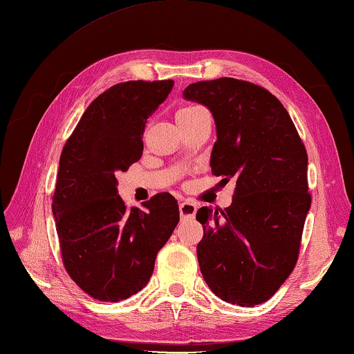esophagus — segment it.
Returning a JSON list of instances; mask_svg holds the SVG:
<instances>
[{
    "mask_svg": "<svg viewBox=\"0 0 354 354\" xmlns=\"http://www.w3.org/2000/svg\"><path fill=\"white\" fill-rule=\"evenodd\" d=\"M196 209H198L196 204H193V202H189V201L181 202V204H179V214H181V219H184V221L193 219L194 214H196Z\"/></svg>",
    "mask_w": 354,
    "mask_h": 354,
    "instance_id": "obj_1",
    "label": "esophagus"
}]
</instances>
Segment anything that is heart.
<instances>
[{
  "mask_svg": "<svg viewBox=\"0 0 354 354\" xmlns=\"http://www.w3.org/2000/svg\"><path fill=\"white\" fill-rule=\"evenodd\" d=\"M202 111H205V109L198 106V104H184V106H181V108L178 109V112H176V120L179 122V120L193 117V115L199 114V112H202Z\"/></svg>",
  "mask_w": 354,
  "mask_h": 354,
  "instance_id": "b5f03b06",
  "label": "heart"
}]
</instances>
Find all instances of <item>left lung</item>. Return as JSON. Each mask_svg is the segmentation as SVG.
<instances>
[{
  "label": "left lung",
  "instance_id": "obj_1",
  "mask_svg": "<svg viewBox=\"0 0 354 354\" xmlns=\"http://www.w3.org/2000/svg\"><path fill=\"white\" fill-rule=\"evenodd\" d=\"M212 111L217 141L212 171L236 181L232 204L202 207L201 272L214 295L254 307L280 289L297 265L312 196L307 152L289 112L263 86L232 77L184 89Z\"/></svg>",
  "mask_w": 354,
  "mask_h": 354
}]
</instances>
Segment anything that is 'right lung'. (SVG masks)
<instances>
[{"label": "right lung", "instance_id": "obj_1", "mask_svg": "<svg viewBox=\"0 0 354 354\" xmlns=\"http://www.w3.org/2000/svg\"><path fill=\"white\" fill-rule=\"evenodd\" d=\"M171 86L170 79L111 86L86 108L62 149L51 204L62 263L99 301L118 303L145 288L179 222L170 193L155 194L145 209L129 208L115 178L141 158L146 120Z\"/></svg>", "mask_w": 354, "mask_h": 354}]
</instances>
